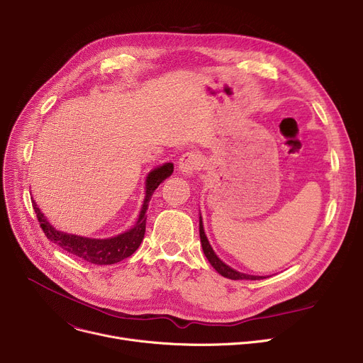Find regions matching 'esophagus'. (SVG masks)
Returning <instances> with one entry per match:
<instances>
[{"label": "esophagus", "mask_w": 363, "mask_h": 363, "mask_svg": "<svg viewBox=\"0 0 363 363\" xmlns=\"http://www.w3.org/2000/svg\"><path fill=\"white\" fill-rule=\"evenodd\" d=\"M203 163L201 155L197 152H186L181 156L178 164H179V171L184 175H192L196 171H199L200 166Z\"/></svg>", "instance_id": "obj_1"}]
</instances>
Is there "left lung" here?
Returning a JSON list of instances; mask_svg holds the SVG:
<instances>
[{"label": "left lung", "mask_w": 363, "mask_h": 363, "mask_svg": "<svg viewBox=\"0 0 363 363\" xmlns=\"http://www.w3.org/2000/svg\"><path fill=\"white\" fill-rule=\"evenodd\" d=\"M200 239H201V247L204 251V255L207 257V259L210 261V264L213 265V269H216V272L222 274L223 277L232 279V280H259L264 279L261 276H250V274H244V273H239L233 269H230L229 265H226L219 257H217L213 251V248L210 247L207 236L204 233V228H203V220H201V216H200Z\"/></svg>", "instance_id": "1"}]
</instances>
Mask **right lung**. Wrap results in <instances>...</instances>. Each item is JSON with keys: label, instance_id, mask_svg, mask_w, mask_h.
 <instances>
[{"label": "right lung", "instance_id": "1", "mask_svg": "<svg viewBox=\"0 0 363 363\" xmlns=\"http://www.w3.org/2000/svg\"><path fill=\"white\" fill-rule=\"evenodd\" d=\"M172 172H174L172 163H164L163 166L153 169L146 179V199H144V204L141 207L135 226L124 233L109 239H90V238L76 236V235L55 230L50 225V222H46V219L40 213L35 201H32V206L45 236L50 239L51 242L57 244L64 251L76 255L84 261H89L91 264H98V265L115 264V262H119L121 259L133 255L140 247L141 240L144 238V232H146V219H147L146 211L149 207V201L153 196L155 189L166 178L171 177Z\"/></svg>", "mask_w": 363, "mask_h": 363}]
</instances>
